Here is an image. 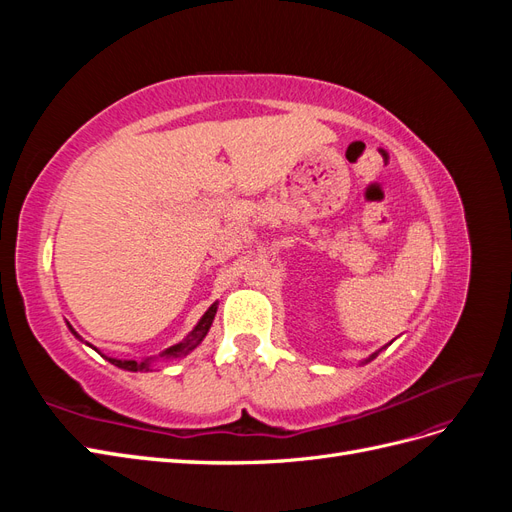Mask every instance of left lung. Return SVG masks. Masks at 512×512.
Returning a JSON list of instances; mask_svg holds the SVG:
<instances>
[{
	"instance_id": "left-lung-1",
	"label": "left lung",
	"mask_w": 512,
	"mask_h": 512,
	"mask_svg": "<svg viewBox=\"0 0 512 512\" xmlns=\"http://www.w3.org/2000/svg\"><path fill=\"white\" fill-rule=\"evenodd\" d=\"M378 352H380V350H378ZM378 352H374V354H371V356H369V359H365V363H369V361H374V359H376V356H378Z\"/></svg>"
}]
</instances>
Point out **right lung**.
<instances>
[{
  "label": "right lung",
  "instance_id": "add662e5",
  "mask_svg": "<svg viewBox=\"0 0 512 512\" xmlns=\"http://www.w3.org/2000/svg\"><path fill=\"white\" fill-rule=\"evenodd\" d=\"M215 312H218V303H213L207 312H205V316L198 320V324L196 327L192 329V333L183 339V342H179V344H175V346H170V348H166L162 354H158L160 359H183V356H188L200 342H203L205 339V335L209 333V329H211V322H213V318H215ZM70 327V324H68ZM70 331L81 339V335L76 333L72 327H70ZM96 350V348H94ZM104 356V354H102ZM158 356H149V359H143V361H121V359H111V356H104V359H108L111 361L113 365H117V367H121V369H128V371H149L151 369V361L153 359H158Z\"/></svg>",
  "mask_w": 512,
  "mask_h": 512
}]
</instances>
